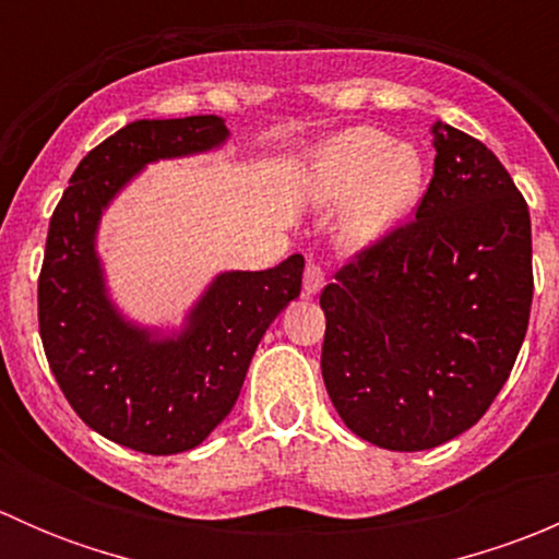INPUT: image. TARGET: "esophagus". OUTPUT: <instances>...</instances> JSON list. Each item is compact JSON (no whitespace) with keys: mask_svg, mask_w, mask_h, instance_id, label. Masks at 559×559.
Segmentation results:
<instances>
[{"mask_svg":"<svg viewBox=\"0 0 559 559\" xmlns=\"http://www.w3.org/2000/svg\"><path fill=\"white\" fill-rule=\"evenodd\" d=\"M326 284V275H324V267H321L319 262H308L306 264V275H302V289H306V295H319L321 289H324Z\"/></svg>","mask_w":559,"mask_h":559,"instance_id":"34e87169","label":"esophagus"}]
</instances>
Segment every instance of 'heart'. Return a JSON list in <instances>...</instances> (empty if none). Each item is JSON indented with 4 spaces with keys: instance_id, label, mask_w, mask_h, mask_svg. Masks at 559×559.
Returning <instances> with one entry per match:
<instances>
[{
    "instance_id": "heart-1",
    "label": "heart",
    "mask_w": 559,
    "mask_h": 559,
    "mask_svg": "<svg viewBox=\"0 0 559 559\" xmlns=\"http://www.w3.org/2000/svg\"><path fill=\"white\" fill-rule=\"evenodd\" d=\"M319 200H348L346 238L373 243L397 227L425 191V159L408 143H392L379 129L359 127L337 134L313 159Z\"/></svg>"
}]
</instances>
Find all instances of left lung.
Returning <instances> with one entry per match:
<instances>
[{
    "instance_id": "8db88e82",
    "label": "left lung",
    "mask_w": 559,
    "mask_h": 559,
    "mask_svg": "<svg viewBox=\"0 0 559 559\" xmlns=\"http://www.w3.org/2000/svg\"><path fill=\"white\" fill-rule=\"evenodd\" d=\"M416 218L326 284L321 376L362 441L392 452L471 430L509 379L533 306L530 211L498 156L436 121Z\"/></svg>"
}]
</instances>
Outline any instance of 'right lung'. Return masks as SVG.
Listing matches in <instances>:
<instances>
[{
	"instance_id": "add662e5",
	"label": "right lung",
	"mask_w": 559,
	"mask_h": 559,
	"mask_svg": "<svg viewBox=\"0 0 559 559\" xmlns=\"http://www.w3.org/2000/svg\"><path fill=\"white\" fill-rule=\"evenodd\" d=\"M218 116L132 121L88 151L50 216L37 281L39 337L67 403L107 441L143 454L200 447L233 411L264 330L302 286L306 259L222 273L183 330L154 337L116 311L94 251L107 202L148 162L211 151Z\"/></svg>"
}]
</instances>
